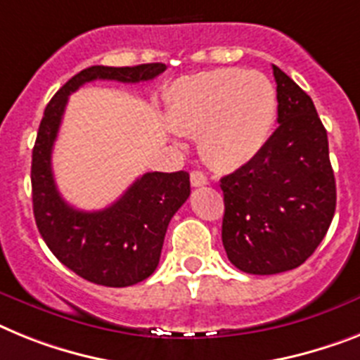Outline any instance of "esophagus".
Listing matches in <instances>:
<instances>
[{"mask_svg":"<svg viewBox=\"0 0 360 360\" xmlns=\"http://www.w3.org/2000/svg\"><path fill=\"white\" fill-rule=\"evenodd\" d=\"M190 181H192V186H205L208 183L207 175L199 170H194L190 174Z\"/></svg>","mask_w":360,"mask_h":360,"instance_id":"1","label":"esophagus"}]
</instances>
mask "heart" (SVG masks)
Returning a JSON list of instances; mask_svg holds the SVG:
<instances>
[{
  "mask_svg": "<svg viewBox=\"0 0 360 360\" xmlns=\"http://www.w3.org/2000/svg\"><path fill=\"white\" fill-rule=\"evenodd\" d=\"M276 117V93L258 71L221 68L181 78L170 89V122L199 134V148L216 168L252 161L267 143Z\"/></svg>",
  "mask_w": 360,
  "mask_h": 360,
  "instance_id": "heart-1",
  "label": "heart"
}]
</instances>
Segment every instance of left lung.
Wrapping results in <instances>:
<instances>
[{
    "mask_svg": "<svg viewBox=\"0 0 360 360\" xmlns=\"http://www.w3.org/2000/svg\"><path fill=\"white\" fill-rule=\"evenodd\" d=\"M278 126L262 152L225 175L221 240L232 265L278 274L302 265L324 240L337 205L328 134L306 91L280 68Z\"/></svg>",
    "mask_w": 360,
    "mask_h": 360,
    "instance_id": "obj_1",
    "label": "left lung"
}]
</instances>
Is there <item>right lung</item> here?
<instances>
[{
  "label": "right lung",
  "instance_id": "obj_1",
  "mask_svg": "<svg viewBox=\"0 0 360 360\" xmlns=\"http://www.w3.org/2000/svg\"><path fill=\"white\" fill-rule=\"evenodd\" d=\"M165 63L135 68L93 65L68 80L44 111L32 148V210L36 226L56 258L84 280L105 288H128L153 273L168 223L190 195L188 172H148L113 205L84 212L60 195L51 155L68 98L93 80L137 84L153 80Z\"/></svg>",
  "mask_w": 360,
  "mask_h": 360
}]
</instances>
